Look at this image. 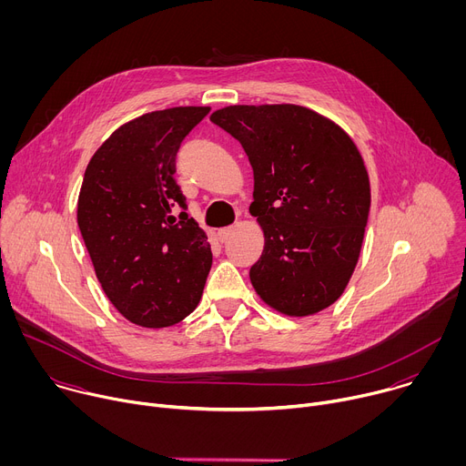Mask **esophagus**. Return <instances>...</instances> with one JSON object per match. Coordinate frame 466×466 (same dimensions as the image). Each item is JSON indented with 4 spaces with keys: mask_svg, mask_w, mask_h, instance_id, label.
Masks as SVG:
<instances>
[{
    "mask_svg": "<svg viewBox=\"0 0 466 466\" xmlns=\"http://www.w3.org/2000/svg\"><path fill=\"white\" fill-rule=\"evenodd\" d=\"M230 234H232V228H230V227L219 228V230H218V239H219L221 243H225V241L230 238Z\"/></svg>",
    "mask_w": 466,
    "mask_h": 466,
    "instance_id": "1",
    "label": "esophagus"
}]
</instances>
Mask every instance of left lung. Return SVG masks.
I'll list each match as a JSON object with an SVG mask.
<instances>
[{
  "instance_id": "left-lung-1",
  "label": "left lung",
  "mask_w": 466,
  "mask_h": 466,
  "mask_svg": "<svg viewBox=\"0 0 466 466\" xmlns=\"http://www.w3.org/2000/svg\"><path fill=\"white\" fill-rule=\"evenodd\" d=\"M210 121L241 144L254 171L248 212L265 236L250 268L256 293L295 317L334 304L354 273L370 208L350 137L297 105H234Z\"/></svg>"
}]
</instances>
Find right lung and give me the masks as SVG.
Here are the masks:
<instances>
[{
	"label": "right lung",
	"mask_w": 466,
	"mask_h": 466,
	"mask_svg": "<svg viewBox=\"0 0 466 466\" xmlns=\"http://www.w3.org/2000/svg\"><path fill=\"white\" fill-rule=\"evenodd\" d=\"M210 112L177 106L132 119L92 157L77 223L101 288L130 322L164 328L187 317L212 268L205 230L175 180L182 140ZM178 206L177 222L168 214Z\"/></svg>",
	"instance_id": "add662e5"
}]
</instances>
